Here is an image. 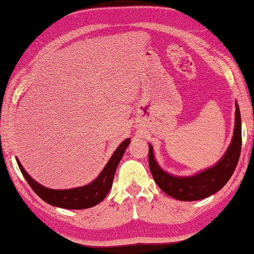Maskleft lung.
Listing matches in <instances>:
<instances>
[{
    "label": "left lung",
    "mask_w": 254,
    "mask_h": 254,
    "mask_svg": "<svg viewBox=\"0 0 254 254\" xmlns=\"http://www.w3.org/2000/svg\"><path fill=\"white\" fill-rule=\"evenodd\" d=\"M235 126L230 147L216 165L189 177H176L166 173L158 165L153 156L152 145L149 144V167L154 182L161 190L174 198L184 201L198 200L208 197L225 186L239 162L242 147V127L238 103L235 104Z\"/></svg>",
    "instance_id": "1"
}]
</instances>
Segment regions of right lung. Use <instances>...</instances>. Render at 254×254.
I'll return each instance as SVG.
<instances>
[{"label":"right lung","instance_id":"add662e5","mask_svg":"<svg viewBox=\"0 0 254 254\" xmlns=\"http://www.w3.org/2000/svg\"><path fill=\"white\" fill-rule=\"evenodd\" d=\"M128 144H130V139H126L119 145L118 149L112 154L109 162L106 163L104 169L94 182L86 186L71 189H50L42 186L30 177V175L24 170L18 159H16V162L32 190L46 203L60 208L84 209L93 207L105 198L112 187L119 162L121 161Z\"/></svg>","mask_w":254,"mask_h":254}]
</instances>
